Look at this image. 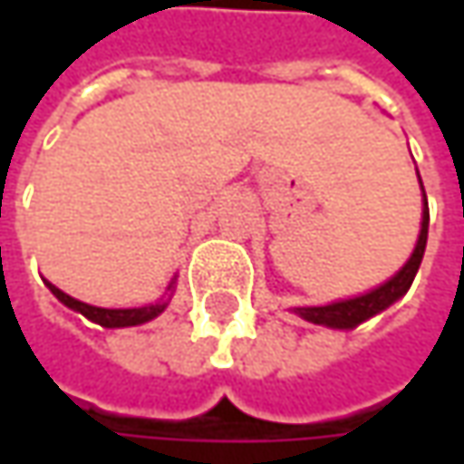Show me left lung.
I'll return each mask as SVG.
<instances>
[{
	"mask_svg": "<svg viewBox=\"0 0 464 464\" xmlns=\"http://www.w3.org/2000/svg\"><path fill=\"white\" fill-rule=\"evenodd\" d=\"M420 183V175H419ZM423 190V183H420ZM426 237H429V204H426V190H423V219H420V235L416 242V250L413 256L408 258V263L402 266L401 271L390 281L380 284L377 289L366 292V295L353 296V299H341V302H333L325 307H295L299 317H304L307 323L314 325H325V328H338V330H351L356 325H362L364 320L380 314L387 310L392 302H398L413 284V278L419 274L420 260H423V250H426Z\"/></svg>",
	"mask_w": 464,
	"mask_h": 464,
	"instance_id": "1",
	"label": "left lung"
}]
</instances>
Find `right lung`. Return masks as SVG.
Masks as SVG:
<instances>
[{
    "instance_id": "right-lung-1",
    "label": "right lung",
    "mask_w": 464,
    "mask_h": 464,
    "mask_svg": "<svg viewBox=\"0 0 464 464\" xmlns=\"http://www.w3.org/2000/svg\"><path fill=\"white\" fill-rule=\"evenodd\" d=\"M45 286L51 289V295L56 296L59 302H63L69 310L82 312L87 320H92V323H98L102 328H131V325H144V323H150L154 320L157 314H162L165 307H168V302L162 299V302H154V304H144V307H129V310H108V307H95V304H87V302H80V299H74V296L63 295L59 286H53L51 281H45ZM172 286H175V278L169 281L168 292H172Z\"/></svg>"
}]
</instances>
